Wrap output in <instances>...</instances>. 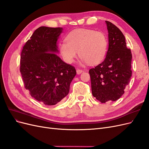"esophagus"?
<instances>
[{
	"label": "esophagus",
	"instance_id": "obj_1",
	"mask_svg": "<svg viewBox=\"0 0 149 149\" xmlns=\"http://www.w3.org/2000/svg\"><path fill=\"white\" fill-rule=\"evenodd\" d=\"M83 71L82 70H79V69H77L76 70V73H77L78 74H80L81 73H83Z\"/></svg>",
	"mask_w": 149,
	"mask_h": 149
}]
</instances>
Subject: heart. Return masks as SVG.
Masks as SVG:
<instances>
[{
	"label": "heart",
	"mask_w": 149,
	"mask_h": 149,
	"mask_svg": "<svg viewBox=\"0 0 149 149\" xmlns=\"http://www.w3.org/2000/svg\"><path fill=\"white\" fill-rule=\"evenodd\" d=\"M108 41L101 31L91 29H76L66 37V41L59 43V51L63 60L68 64L74 61L78 52L83 64L95 65L105 58Z\"/></svg>",
	"instance_id": "obj_1"
}]
</instances>
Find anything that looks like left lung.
<instances>
[{"mask_svg": "<svg viewBox=\"0 0 149 149\" xmlns=\"http://www.w3.org/2000/svg\"><path fill=\"white\" fill-rule=\"evenodd\" d=\"M109 47L104 60L90 69L93 96L102 103L115 101L124 93L132 76V53L116 25L106 21Z\"/></svg>", "mask_w": 149, "mask_h": 149, "instance_id": "8db88e82", "label": "left lung"}]
</instances>
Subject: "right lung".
Instances as JSON below:
<instances>
[{
	"label": "right lung",
	"mask_w": 149,
	"mask_h": 149,
	"mask_svg": "<svg viewBox=\"0 0 149 149\" xmlns=\"http://www.w3.org/2000/svg\"><path fill=\"white\" fill-rule=\"evenodd\" d=\"M63 28L40 26L26 42L20 56V73L25 87L35 100L55 105L69 93L76 74L74 67L57 55Z\"/></svg>",
	"instance_id": "add662e5"
}]
</instances>
